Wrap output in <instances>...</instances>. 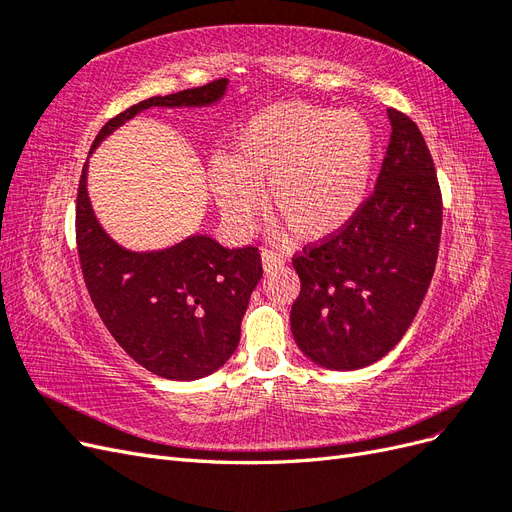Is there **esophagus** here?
I'll use <instances>...</instances> for the list:
<instances>
[{
    "instance_id": "34e87169",
    "label": "esophagus",
    "mask_w": 512,
    "mask_h": 512,
    "mask_svg": "<svg viewBox=\"0 0 512 512\" xmlns=\"http://www.w3.org/2000/svg\"><path fill=\"white\" fill-rule=\"evenodd\" d=\"M260 258H262V267H265V271H269L273 267H280V265H284V262H286V258L282 254H275L271 250H262Z\"/></svg>"
}]
</instances>
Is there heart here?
<instances>
[{"instance_id": "1", "label": "heart", "mask_w": 512, "mask_h": 512, "mask_svg": "<svg viewBox=\"0 0 512 512\" xmlns=\"http://www.w3.org/2000/svg\"><path fill=\"white\" fill-rule=\"evenodd\" d=\"M374 166V134L354 111L301 100L271 104L237 132L228 158H213L209 179L224 218L250 232L269 209L299 241H322L361 209Z\"/></svg>"}]
</instances>
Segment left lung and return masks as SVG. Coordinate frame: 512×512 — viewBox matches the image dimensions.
Here are the masks:
<instances>
[{
  "instance_id": "obj_1",
  "label": "left lung",
  "mask_w": 512,
  "mask_h": 512,
  "mask_svg": "<svg viewBox=\"0 0 512 512\" xmlns=\"http://www.w3.org/2000/svg\"><path fill=\"white\" fill-rule=\"evenodd\" d=\"M391 141L371 194L333 237L292 260L301 292L290 309L294 342L320 367L380 361L406 335L438 260L442 194L416 123L389 108Z\"/></svg>"
}]
</instances>
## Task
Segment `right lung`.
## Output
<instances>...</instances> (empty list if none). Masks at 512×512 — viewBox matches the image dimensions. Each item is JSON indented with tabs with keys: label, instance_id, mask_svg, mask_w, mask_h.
Returning a JSON list of instances; mask_svg holds the SVG:
<instances>
[{
	"label": "right lung",
	"instance_id": "obj_1",
	"mask_svg": "<svg viewBox=\"0 0 512 512\" xmlns=\"http://www.w3.org/2000/svg\"><path fill=\"white\" fill-rule=\"evenodd\" d=\"M228 81L153 96L113 117L91 151L145 108L211 106ZM76 247L89 297L115 342L151 374L198 380L220 369L239 346L241 320L262 277L256 247L228 250L192 235L166 250L132 252L106 235L87 194V162L76 194Z\"/></svg>",
	"mask_w": 512,
	"mask_h": 512
}]
</instances>
